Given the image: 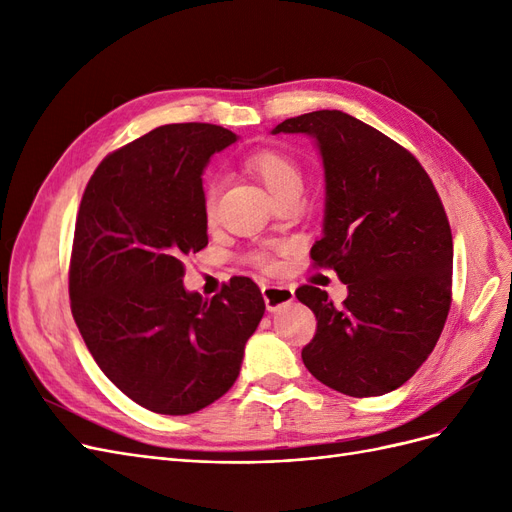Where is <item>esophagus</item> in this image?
Masks as SVG:
<instances>
[{"instance_id": "obj_1", "label": "esophagus", "mask_w": 512, "mask_h": 512, "mask_svg": "<svg viewBox=\"0 0 512 512\" xmlns=\"http://www.w3.org/2000/svg\"><path fill=\"white\" fill-rule=\"evenodd\" d=\"M262 297H265V305L269 312H275V309L292 303L294 290L288 286H280V284H265L262 286Z\"/></svg>"}]
</instances>
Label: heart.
<instances>
[{
    "label": "heart",
    "instance_id": "obj_1",
    "mask_svg": "<svg viewBox=\"0 0 512 512\" xmlns=\"http://www.w3.org/2000/svg\"><path fill=\"white\" fill-rule=\"evenodd\" d=\"M245 164L250 168V173H254L262 183H265V188L269 190L271 196L290 188H301L303 185L299 164L284 151H275V149L256 151L247 158ZM215 200H218V183H209L205 190V215L209 220L215 213Z\"/></svg>",
    "mask_w": 512,
    "mask_h": 512
}]
</instances>
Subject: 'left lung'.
<instances>
[{"label":"left lung","mask_w":512,"mask_h":512,"mask_svg":"<svg viewBox=\"0 0 512 512\" xmlns=\"http://www.w3.org/2000/svg\"><path fill=\"white\" fill-rule=\"evenodd\" d=\"M314 138L324 170L312 260L348 286L342 305L301 286L318 329L301 352L316 380L350 397L399 389L436 346L451 307L453 235L418 160L342 111L286 119L271 134Z\"/></svg>","instance_id":"8db88e82"}]
</instances>
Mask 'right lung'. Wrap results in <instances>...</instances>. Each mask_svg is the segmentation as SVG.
Here are the masks:
<instances>
[{
	"mask_svg": "<svg viewBox=\"0 0 512 512\" xmlns=\"http://www.w3.org/2000/svg\"><path fill=\"white\" fill-rule=\"evenodd\" d=\"M237 138L211 123L160 126L104 158L81 200L72 316L106 378L151 412L192 414L228 393L265 314L250 277L211 299L183 286V258L209 241L203 173Z\"/></svg>",
	"mask_w": 512,
	"mask_h": 512,
	"instance_id": "obj_1",
	"label": "right lung"
}]
</instances>
